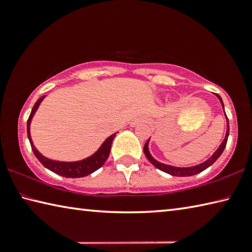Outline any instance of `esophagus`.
Here are the masks:
<instances>
[{"label":"esophagus","mask_w":252,"mask_h":252,"mask_svg":"<svg viewBox=\"0 0 252 252\" xmlns=\"http://www.w3.org/2000/svg\"><path fill=\"white\" fill-rule=\"evenodd\" d=\"M136 122H149V120H148V119L147 118H141V119H136V120L133 122V123H132V125H135V123Z\"/></svg>","instance_id":"1"}]
</instances>
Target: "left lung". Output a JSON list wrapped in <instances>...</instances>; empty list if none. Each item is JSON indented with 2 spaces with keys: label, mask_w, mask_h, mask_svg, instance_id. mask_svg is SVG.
Returning a JSON list of instances; mask_svg holds the SVG:
<instances>
[{
  "label": "left lung",
  "mask_w": 252,
  "mask_h": 252,
  "mask_svg": "<svg viewBox=\"0 0 252 252\" xmlns=\"http://www.w3.org/2000/svg\"><path fill=\"white\" fill-rule=\"evenodd\" d=\"M216 95L218 96V99L221 102V105H222V108H223L222 99H221L219 94H216ZM223 111H224V108H223ZM225 119H227V133H225L224 140L222 141V143L220 144V147L218 148V150H217L215 153H213L210 159H208L207 161H204L203 163H201V164L194 165V167H189V168H178V167H172V165H168V164L161 163V162L157 161L156 159H153V157L150 155V152H149V149H148L149 140L146 142V144H144V148H143L144 155H146L147 159L150 161L151 163L155 165L157 169H159V170H161V171H163L165 173L171 174V176H174V177H190V176H194V174H198L200 172H202L203 170H206L207 168L210 167L211 164L215 163V162L217 161V159H218V158L221 155H222L224 148H225V146H227L228 136H229V120H228L227 116H225Z\"/></svg>",
  "instance_id": "left-lung-1"
}]
</instances>
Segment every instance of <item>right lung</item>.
I'll use <instances>...</instances> for the list:
<instances>
[{
  "mask_svg": "<svg viewBox=\"0 0 252 252\" xmlns=\"http://www.w3.org/2000/svg\"><path fill=\"white\" fill-rule=\"evenodd\" d=\"M43 99L44 96H42L36 101V103L34 104L31 111V114H30V117L28 119V138L30 140V143H31V148L34 156L37 158V160H39L46 169L51 170V171L59 174V176L65 178H82L85 176H89V174H91L92 172L96 171L97 169H100L102 165L104 164L106 159H108L111 150V144H112L116 133L110 135L94 155L87 158V159L76 162H60L50 160L48 158L42 156L41 153L36 150V148L34 147V144L32 142L31 134H30V125H31V120L34 113H35V111L39 108V105Z\"/></svg>",
  "mask_w": 252,
  "mask_h": 252,
  "instance_id": "right-lung-1",
  "label": "right lung"
}]
</instances>
